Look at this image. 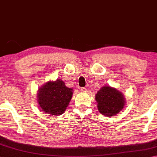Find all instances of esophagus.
<instances>
[{"label":"esophagus","mask_w":157,"mask_h":157,"mask_svg":"<svg viewBox=\"0 0 157 157\" xmlns=\"http://www.w3.org/2000/svg\"><path fill=\"white\" fill-rule=\"evenodd\" d=\"M81 91L82 92H86L87 91V90H86V87H81Z\"/></svg>","instance_id":"1"}]
</instances>
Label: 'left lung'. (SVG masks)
<instances>
[{
  "label": "left lung",
  "instance_id": "obj_1",
  "mask_svg": "<svg viewBox=\"0 0 157 157\" xmlns=\"http://www.w3.org/2000/svg\"><path fill=\"white\" fill-rule=\"evenodd\" d=\"M100 113L106 117L117 114L124 108L125 100L121 92L114 87L103 86L95 96Z\"/></svg>",
  "mask_w": 157,
  "mask_h": 157
}]
</instances>
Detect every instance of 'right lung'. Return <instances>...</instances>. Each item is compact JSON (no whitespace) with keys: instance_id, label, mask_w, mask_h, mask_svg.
Listing matches in <instances>:
<instances>
[{"instance_id":"right-lung-1","label":"right lung","mask_w":157,"mask_h":157,"mask_svg":"<svg viewBox=\"0 0 157 157\" xmlns=\"http://www.w3.org/2000/svg\"><path fill=\"white\" fill-rule=\"evenodd\" d=\"M73 94V89L66 87L60 79L49 81L38 91L37 100L45 113L59 116L64 113Z\"/></svg>"}]
</instances>
